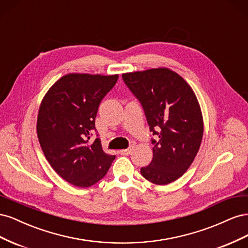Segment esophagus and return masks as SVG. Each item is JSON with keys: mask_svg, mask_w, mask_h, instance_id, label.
I'll list each match as a JSON object with an SVG mask.
<instances>
[{"mask_svg": "<svg viewBox=\"0 0 248 248\" xmlns=\"http://www.w3.org/2000/svg\"><path fill=\"white\" fill-rule=\"evenodd\" d=\"M133 148H128V149H124V150H120V154L121 155H129L132 152Z\"/></svg>", "mask_w": 248, "mask_h": 248, "instance_id": "34e87169", "label": "esophagus"}]
</instances>
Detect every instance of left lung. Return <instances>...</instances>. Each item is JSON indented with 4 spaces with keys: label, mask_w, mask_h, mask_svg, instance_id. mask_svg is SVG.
Returning <instances> with one entry per match:
<instances>
[{
    "label": "left lung",
    "mask_w": 248,
    "mask_h": 248,
    "mask_svg": "<svg viewBox=\"0 0 248 248\" xmlns=\"http://www.w3.org/2000/svg\"><path fill=\"white\" fill-rule=\"evenodd\" d=\"M122 78L144 108L152 140L153 159L140 174L148 181L167 185L191 166L204 133V120L193 90L167 67L126 72Z\"/></svg>",
    "instance_id": "8db88e82"
}]
</instances>
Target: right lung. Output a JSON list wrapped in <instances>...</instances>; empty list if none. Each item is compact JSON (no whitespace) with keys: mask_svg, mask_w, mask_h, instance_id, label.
I'll list each match as a JSON object with an SVG mask.
<instances>
[{"mask_svg":"<svg viewBox=\"0 0 248 248\" xmlns=\"http://www.w3.org/2000/svg\"><path fill=\"white\" fill-rule=\"evenodd\" d=\"M119 74L68 73L52 85L40 103L37 136L44 156L57 174L78 187H90L108 172L115 155L102 150L95 129L99 103Z\"/></svg>","mask_w":248,"mask_h":248,"instance_id":"right-lung-1","label":"right lung"}]
</instances>
